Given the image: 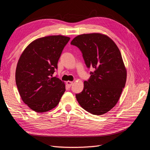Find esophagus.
Segmentation results:
<instances>
[{"label": "esophagus", "instance_id": "obj_1", "mask_svg": "<svg viewBox=\"0 0 150 150\" xmlns=\"http://www.w3.org/2000/svg\"><path fill=\"white\" fill-rule=\"evenodd\" d=\"M72 84H73V82H72V81H67L66 82V84L69 88L71 87Z\"/></svg>", "mask_w": 150, "mask_h": 150}]
</instances>
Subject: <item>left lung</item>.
I'll use <instances>...</instances> for the list:
<instances>
[{
    "mask_svg": "<svg viewBox=\"0 0 150 150\" xmlns=\"http://www.w3.org/2000/svg\"><path fill=\"white\" fill-rule=\"evenodd\" d=\"M71 44L78 47L88 67L95 68L84 89L76 97L84 110L94 115L105 114L115 107L125 88L127 71L119 48L101 33L76 36Z\"/></svg>",
    "mask_w": 150,
    "mask_h": 150,
    "instance_id": "obj_1",
    "label": "left lung"
}]
</instances>
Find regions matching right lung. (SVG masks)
<instances>
[{
  "mask_svg": "<svg viewBox=\"0 0 150 150\" xmlns=\"http://www.w3.org/2000/svg\"><path fill=\"white\" fill-rule=\"evenodd\" d=\"M70 38L49 35L33 40L18 61L16 82L21 98L31 110L45 112L57 106L66 91L64 82L52 77Z\"/></svg>",
  "mask_w": 150,
  "mask_h": 150,
  "instance_id": "1",
  "label": "right lung"
}]
</instances>
